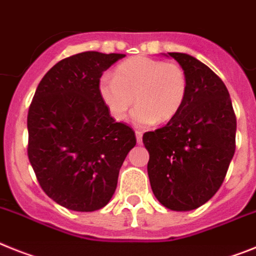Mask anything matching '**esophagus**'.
Wrapping results in <instances>:
<instances>
[{"label": "esophagus", "mask_w": 256, "mask_h": 256, "mask_svg": "<svg viewBox=\"0 0 256 256\" xmlns=\"http://www.w3.org/2000/svg\"><path fill=\"white\" fill-rule=\"evenodd\" d=\"M135 136H136V142H138V144H142V136H143V132H135Z\"/></svg>", "instance_id": "obj_1"}]
</instances>
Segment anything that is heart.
<instances>
[{"label": "heart", "instance_id": "1", "mask_svg": "<svg viewBox=\"0 0 256 256\" xmlns=\"http://www.w3.org/2000/svg\"><path fill=\"white\" fill-rule=\"evenodd\" d=\"M188 92V79L181 66L142 56L120 64L114 78L102 75L98 80V94L112 117L124 121L135 102L132 118L144 128L176 117Z\"/></svg>", "mask_w": 256, "mask_h": 256}]
</instances>
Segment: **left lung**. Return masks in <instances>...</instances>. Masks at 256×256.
<instances>
[{"instance_id": "obj_1", "label": "left lung", "mask_w": 256, "mask_h": 256, "mask_svg": "<svg viewBox=\"0 0 256 256\" xmlns=\"http://www.w3.org/2000/svg\"><path fill=\"white\" fill-rule=\"evenodd\" d=\"M188 79L184 106L164 128L143 135L154 196L172 211H191L211 199L236 151L237 120L224 82L186 53H168Z\"/></svg>"}]
</instances>
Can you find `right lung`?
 I'll return each mask as SVG.
<instances>
[{"label":"right lung","mask_w":256,"mask_h":256,"mask_svg":"<svg viewBox=\"0 0 256 256\" xmlns=\"http://www.w3.org/2000/svg\"><path fill=\"white\" fill-rule=\"evenodd\" d=\"M124 54L83 52L44 75L30 105L28 158L38 184L62 207H105L135 132L109 114L98 94L102 72Z\"/></svg>","instance_id":"1"}]
</instances>
